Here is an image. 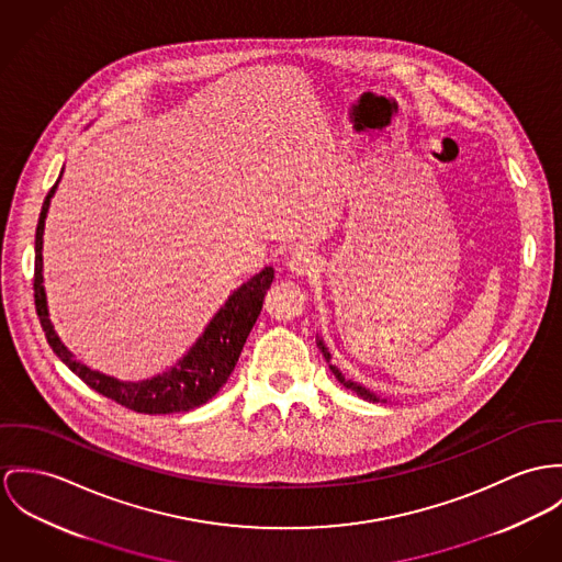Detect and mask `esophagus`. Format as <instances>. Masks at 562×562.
<instances>
[{
	"label": "esophagus",
	"instance_id": "34e87169",
	"mask_svg": "<svg viewBox=\"0 0 562 562\" xmlns=\"http://www.w3.org/2000/svg\"><path fill=\"white\" fill-rule=\"evenodd\" d=\"M318 267L316 255L310 250H295L289 259H286V269L293 276H310L314 269Z\"/></svg>",
	"mask_w": 562,
	"mask_h": 562
}]
</instances>
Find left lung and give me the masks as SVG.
<instances>
[{
  "instance_id": "obj_1",
  "label": "left lung",
  "mask_w": 562,
  "mask_h": 562,
  "mask_svg": "<svg viewBox=\"0 0 562 562\" xmlns=\"http://www.w3.org/2000/svg\"><path fill=\"white\" fill-rule=\"evenodd\" d=\"M316 346H318V350L323 352V357L327 359V363H329V370L336 374V379L345 385L346 389H350V391H355L359 397H363V400H368V402H391L387 397H381V395H376L374 391H370V389L363 387V385H359V383H355V381H348L345 379V374L331 363V352H329V348L327 345L323 342V338L321 336H316Z\"/></svg>"
}]
</instances>
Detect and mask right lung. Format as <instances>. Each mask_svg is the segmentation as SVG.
<instances>
[{"label":"right lung","instance_id":"add662e5","mask_svg":"<svg viewBox=\"0 0 562 562\" xmlns=\"http://www.w3.org/2000/svg\"><path fill=\"white\" fill-rule=\"evenodd\" d=\"M64 173V169H61ZM59 173V179H61ZM50 188L43 203V212L36 226V273H34V297H36V312L41 316L46 342L53 352L93 391L102 393L104 397L115 400L117 404L126 406L130 411L145 413V415H169L179 411H190L216 395L220 387L228 381L235 363L241 355L257 318L265 295L273 282V267H265L248 282H244L224 305L207 323L205 331L196 338V342L188 348V352L175 363L173 368L165 370L145 381H120L115 376L102 374L81 363L68 346L57 336L50 318H48V303L44 291L43 276V244L44 222L50 207V199L57 190V183Z\"/></svg>","mask_w":562,"mask_h":562}]
</instances>
